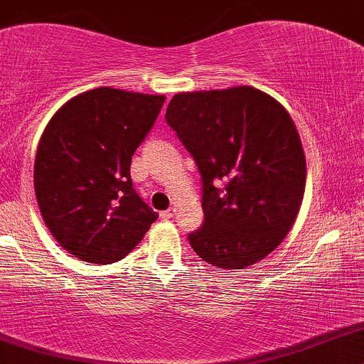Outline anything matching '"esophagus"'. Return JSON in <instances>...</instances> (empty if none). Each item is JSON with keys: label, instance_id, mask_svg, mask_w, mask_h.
Masks as SVG:
<instances>
[{"label": "esophagus", "instance_id": "esophagus-1", "mask_svg": "<svg viewBox=\"0 0 364 364\" xmlns=\"http://www.w3.org/2000/svg\"><path fill=\"white\" fill-rule=\"evenodd\" d=\"M174 214H176V210H174V208H169V210H164V212H161V219H164V220H169V219H173Z\"/></svg>", "mask_w": 364, "mask_h": 364}]
</instances>
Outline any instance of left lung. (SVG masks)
Returning <instances> with one entry per match:
<instances>
[{
  "label": "left lung",
  "mask_w": 364,
  "mask_h": 364,
  "mask_svg": "<svg viewBox=\"0 0 364 364\" xmlns=\"http://www.w3.org/2000/svg\"><path fill=\"white\" fill-rule=\"evenodd\" d=\"M166 121L202 174L205 223L188 236L191 248L224 270L263 260L289 235L306 185L289 112L272 95L237 85L179 92Z\"/></svg>",
  "instance_id": "1"
}]
</instances>
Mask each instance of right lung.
<instances>
[{
    "label": "right lung",
    "mask_w": 364,
    "mask_h": 364,
    "mask_svg": "<svg viewBox=\"0 0 364 364\" xmlns=\"http://www.w3.org/2000/svg\"><path fill=\"white\" fill-rule=\"evenodd\" d=\"M166 95L99 87L49 119L34 162V190L54 240L78 260L109 265L144 240L157 214L133 190L132 156Z\"/></svg>",
    "instance_id": "add662e5"
}]
</instances>
